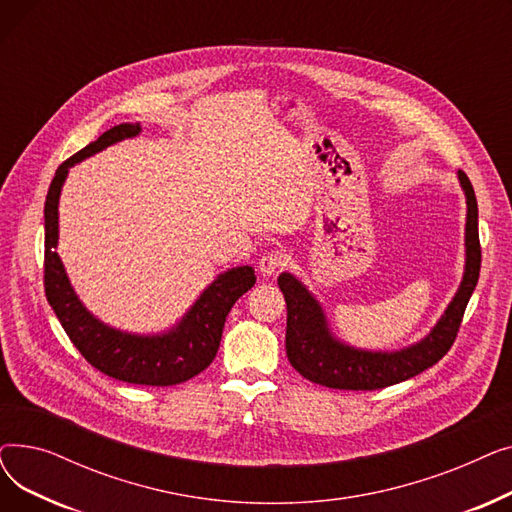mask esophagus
Segmentation results:
<instances>
[{"instance_id":"1","label":"esophagus","mask_w":512,"mask_h":512,"mask_svg":"<svg viewBox=\"0 0 512 512\" xmlns=\"http://www.w3.org/2000/svg\"><path fill=\"white\" fill-rule=\"evenodd\" d=\"M284 263H286V255L282 251H267L259 259V272L263 276H274Z\"/></svg>"}]
</instances>
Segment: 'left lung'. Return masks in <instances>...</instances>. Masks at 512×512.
<instances>
[{
	"instance_id": "1",
	"label": "left lung",
	"mask_w": 512,
	"mask_h": 512,
	"mask_svg": "<svg viewBox=\"0 0 512 512\" xmlns=\"http://www.w3.org/2000/svg\"><path fill=\"white\" fill-rule=\"evenodd\" d=\"M459 180L467 195V265L459 292L448 305L425 340L398 353H369L336 342L326 326L324 313L307 288L290 274L278 278L286 301V355L290 365L313 384L336 390H382L415 378L436 365L459 334L467 303L479 280L481 245L477 230V199L471 180L459 170Z\"/></svg>"
}]
</instances>
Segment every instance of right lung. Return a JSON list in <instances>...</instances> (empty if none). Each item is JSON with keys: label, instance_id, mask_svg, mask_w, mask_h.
I'll return each instance as SVG.
<instances>
[{"label": "right lung", "instance_id": "1", "mask_svg": "<svg viewBox=\"0 0 512 512\" xmlns=\"http://www.w3.org/2000/svg\"><path fill=\"white\" fill-rule=\"evenodd\" d=\"M141 124H118L80 149L56 170L45 199V297L58 315L78 353L95 369L114 380L141 386H174L201 373L220 348L222 330L232 305L255 284V270L249 265L222 274L186 313L178 328L164 336H130L103 326L80 301L66 278L56 253L58 245V201L68 168L107 145L134 137Z\"/></svg>", "mask_w": 512, "mask_h": 512}]
</instances>
